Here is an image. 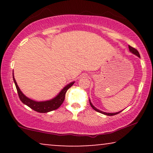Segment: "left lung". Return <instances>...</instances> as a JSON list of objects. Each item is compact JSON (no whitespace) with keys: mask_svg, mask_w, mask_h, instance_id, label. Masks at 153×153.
Returning <instances> with one entry per match:
<instances>
[{"mask_svg":"<svg viewBox=\"0 0 153 153\" xmlns=\"http://www.w3.org/2000/svg\"><path fill=\"white\" fill-rule=\"evenodd\" d=\"M129 51H130V52H131V53H132V54H135V55H137V56L138 57H140V54H139L138 51L136 49L133 48V47H131V46H129ZM89 101H90V104H91V107H92V108H94V109L95 111H96L99 112V113H101V114H104V115H106V116H114V115H116V114H117L120 113V112L122 111H119V112H115V113H106V112L102 111H101V110L98 109V108H96V107H95V106H94V105L92 104V103L91 102L90 99H89Z\"/></svg>","mask_w":153,"mask_h":153,"instance_id":"obj_1","label":"left lung"}]
</instances>
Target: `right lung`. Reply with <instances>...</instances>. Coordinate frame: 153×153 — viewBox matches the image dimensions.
<instances>
[{
	"mask_svg": "<svg viewBox=\"0 0 153 153\" xmlns=\"http://www.w3.org/2000/svg\"><path fill=\"white\" fill-rule=\"evenodd\" d=\"M13 81H14L16 88L17 92H18L19 99H20L21 101H22V103H24L26 106L30 107L31 108H32V109L34 110L35 111L39 112V113H47V112H50L52 111L57 109V108L62 105L63 101H64L67 91H68L75 82H70L69 84L65 85L55 97L51 100H48V101H36L26 97L25 95L23 94L22 91L19 88V87L18 86V85H17V82L16 81L14 76H13Z\"/></svg>",
	"mask_w": 153,
	"mask_h": 153,
	"instance_id": "obj_1",
	"label": "right lung"
}]
</instances>
